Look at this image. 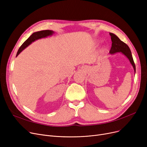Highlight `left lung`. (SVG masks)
I'll return each mask as SVG.
<instances>
[{
  "label": "left lung",
  "instance_id": "8db88e82",
  "mask_svg": "<svg viewBox=\"0 0 147 147\" xmlns=\"http://www.w3.org/2000/svg\"><path fill=\"white\" fill-rule=\"evenodd\" d=\"M111 36V38L112 41V45L110 51V53L113 54L116 52H121L124 55H125L128 59H129L130 63L132 64V66L134 67L135 71H136V67L135 64L133 59V57L132 55V53H131L130 49L129 48V46L123 42H122L120 38L113 33H110Z\"/></svg>",
  "mask_w": 147,
  "mask_h": 147
}]
</instances>
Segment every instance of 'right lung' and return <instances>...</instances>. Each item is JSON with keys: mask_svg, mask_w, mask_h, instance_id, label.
Returning a JSON list of instances; mask_svg holds the SVG:
<instances>
[{"mask_svg": "<svg viewBox=\"0 0 147 147\" xmlns=\"http://www.w3.org/2000/svg\"><path fill=\"white\" fill-rule=\"evenodd\" d=\"M53 33V32H52V30H42V31H40V32H37L33 33L20 46V48H19L17 52V56L19 55V53L22 50H24L26 47H27V46H28L30 44L32 43L34 40L38 39V38H41L42 37H45L48 36L52 35Z\"/></svg>", "mask_w": 147, "mask_h": 147, "instance_id": "right-lung-1", "label": "right lung"}]
</instances>
